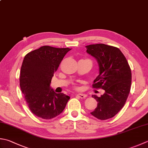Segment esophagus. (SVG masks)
<instances>
[{
	"instance_id": "34e87169",
	"label": "esophagus",
	"mask_w": 148,
	"mask_h": 148,
	"mask_svg": "<svg viewBox=\"0 0 148 148\" xmlns=\"http://www.w3.org/2000/svg\"><path fill=\"white\" fill-rule=\"evenodd\" d=\"M76 96L79 98H82V99H84V98L86 97V95L83 94H76Z\"/></svg>"
}]
</instances>
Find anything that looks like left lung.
Returning <instances> with one entry per match:
<instances>
[{
    "label": "left lung",
    "mask_w": 148,
    "mask_h": 148,
    "mask_svg": "<svg viewBox=\"0 0 148 148\" xmlns=\"http://www.w3.org/2000/svg\"><path fill=\"white\" fill-rule=\"evenodd\" d=\"M86 52L97 60L99 74L92 87L102 88L100 97L92 95L97 106L90 114L100 120L114 117L123 108L131 88L132 72L128 61L120 49L103 43L86 46Z\"/></svg>",
    "instance_id": "1"
}]
</instances>
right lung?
Returning a JSON list of instances; mask_svg holds the SVG:
<instances>
[{
  "label": "right lung",
  "instance_id": "1",
  "mask_svg": "<svg viewBox=\"0 0 148 148\" xmlns=\"http://www.w3.org/2000/svg\"><path fill=\"white\" fill-rule=\"evenodd\" d=\"M71 49L45 45L25 55L20 73V86L28 107L43 119H51L65 109L70 97L56 94L50 84L63 57Z\"/></svg>",
  "mask_w": 148,
  "mask_h": 148
}]
</instances>
